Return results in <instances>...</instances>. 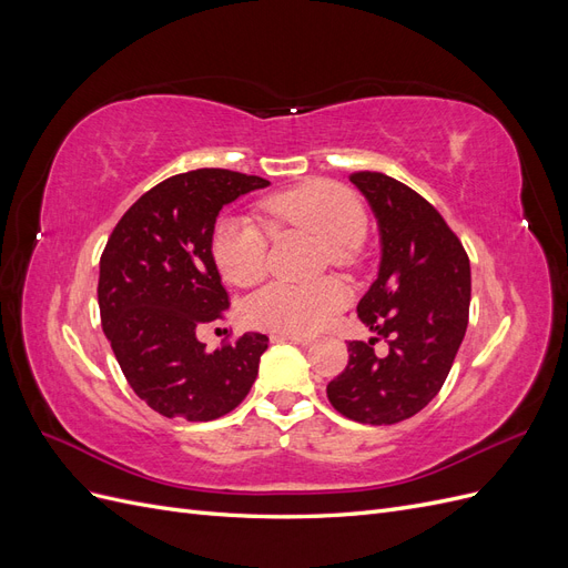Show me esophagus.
<instances>
[{
    "mask_svg": "<svg viewBox=\"0 0 568 568\" xmlns=\"http://www.w3.org/2000/svg\"><path fill=\"white\" fill-rule=\"evenodd\" d=\"M270 338L272 341H294V343H301V346H307V343L315 341V336H311V334H288V332H272Z\"/></svg>",
    "mask_w": 568,
    "mask_h": 568,
    "instance_id": "esophagus-1",
    "label": "esophagus"
}]
</instances>
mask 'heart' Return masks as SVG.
I'll list each match as a JSON object with an SVG mask.
<instances>
[{"mask_svg":"<svg viewBox=\"0 0 568 568\" xmlns=\"http://www.w3.org/2000/svg\"><path fill=\"white\" fill-rule=\"evenodd\" d=\"M261 211L272 232L303 230L320 236L326 263L338 267L357 263L359 242L367 232V211L351 189L329 180H311L263 199ZM211 253L230 284L253 286L267 272L270 239L246 215L220 217L211 232ZM346 301V286L332 277L303 286L274 282L246 301L244 317L263 329L311 334Z\"/></svg>","mask_w":568,"mask_h":568,"instance_id":"obj_1","label":"heart"}]
</instances>
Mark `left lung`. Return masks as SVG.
I'll list each match as a JSON object with an SVG mask.
<instances>
[{"mask_svg":"<svg viewBox=\"0 0 568 568\" xmlns=\"http://www.w3.org/2000/svg\"><path fill=\"white\" fill-rule=\"evenodd\" d=\"M382 230V267L357 305L376 338L348 341V365L326 386L336 412L359 424H398L436 398L467 332L469 255L443 215L415 189L384 173L357 170ZM384 337L379 358L373 341Z\"/></svg>","mask_w":568,"mask_h":568,"instance_id":"8db88e82","label":"left lung"}]
</instances>
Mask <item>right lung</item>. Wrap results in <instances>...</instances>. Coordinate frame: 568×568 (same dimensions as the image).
Segmentation results:
<instances>
[{
  "mask_svg": "<svg viewBox=\"0 0 568 568\" xmlns=\"http://www.w3.org/2000/svg\"><path fill=\"white\" fill-rule=\"evenodd\" d=\"M270 182L199 168L151 186L113 227L99 261V313L128 384L168 419L211 422L246 398L267 336L205 351L196 332L230 307L211 253L222 205Z\"/></svg>",
  "mask_w": 568,
  "mask_h": 568,
  "instance_id": "1",
  "label": "right lung"
}]
</instances>
